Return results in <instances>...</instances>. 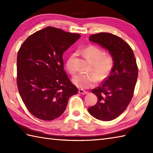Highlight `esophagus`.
Listing matches in <instances>:
<instances>
[{"instance_id": "esophagus-1", "label": "esophagus", "mask_w": 153, "mask_h": 153, "mask_svg": "<svg viewBox=\"0 0 153 153\" xmlns=\"http://www.w3.org/2000/svg\"><path fill=\"white\" fill-rule=\"evenodd\" d=\"M78 93H80V94H87V93H88V92L86 91H84V90H83L82 89H79Z\"/></svg>"}]
</instances>
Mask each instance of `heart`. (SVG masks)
Returning a JSON list of instances; mask_svg holds the SVG:
<instances>
[{
  "instance_id": "obj_1",
  "label": "heart",
  "mask_w": 153,
  "mask_h": 153,
  "mask_svg": "<svg viewBox=\"0 0 153 153\" xmlns=\"http://www.w3.org/2000/svg\"><path fill=\"white\" fill-rule=\"evenodd\" d=\"M82 53L88 61L92 64L91 70L95 73L79 74L74 76L72 82L74 85L82 89H87L95 85L98 79L102 81L109 75L113 67L112 57L106 54L105 52L95 45H90L83 49ZM76 54H72L68 57L66 68L70 74H74L77 69L75 65Z\"/></svg>"
}]
</instances>
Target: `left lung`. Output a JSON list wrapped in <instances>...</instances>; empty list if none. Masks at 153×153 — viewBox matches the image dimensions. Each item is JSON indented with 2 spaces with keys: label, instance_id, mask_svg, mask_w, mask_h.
Wrapping results in <instances>:
<instances>
[{
  "label": "left lung",
  "instance_id": "1",
  "mask_svg": "<svg viewBox=\"0 0 153 153\" xmlns=\"http://www.w3.org/2000/svg\"><path fill=\"white\" fill-rule=\"evenodd\" d=\"M89 39L108 51L114 63L109 76L92 90L97 102L88 111L94 118L110 121L122 114L131 100L138 77L137 63L131 48L115 35L100 33L91 35Z\"/></svg>",
  "mask_w": 153,
  "mask_h": 153
}]
</instances>
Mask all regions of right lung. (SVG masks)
Listing matches in <instances>:
<instances>
[{"instance_id": "obj_1", "label": "right lung", "mask_w": 153, "mask_h": 153, "mask_svg": "<svg viewBox=\"0 0 153 153\" xmlns=\"http://www.w3.org/2000/svg\"><path fill=\"white\" fill-rule=\"evenodd\" d=\"M81 35L47 27L30 35L17 56V85L32 115L51 121L60 116L77 93L64 70L63 53Z\"/></svg>"}]
</instances>
